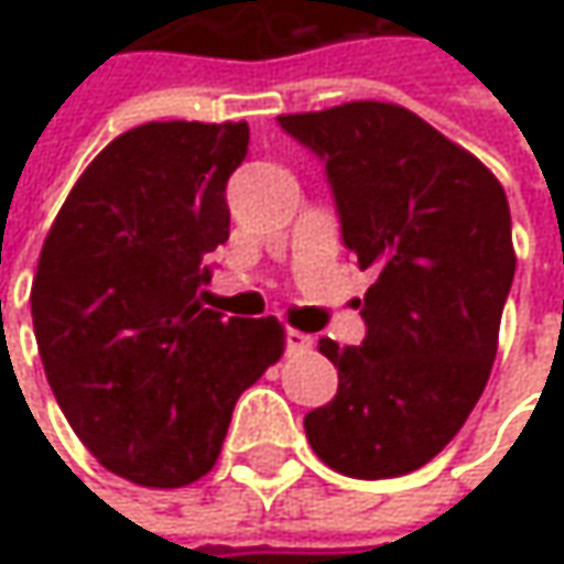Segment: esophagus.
Masks as SVG:
<instances>
[{"label":"esophagus","mask_w":564,"mask_h":564,"mask_svg":"<svg viewBox=\"0 0 564 564\" xmlns=\"http://www.w3.org/2000/svg\"><path fill=\"white\" fill-rule=\"evenodd\" d=\"M311 345H314V338L307 336V333H297V329H289L285 333V351H311Z\"/></svg>","instance_id":"obj_1"}]
</instances>
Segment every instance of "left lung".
<instances>
[{"instance_id":"8db88e82","label":"left lung","mask_w":564,"mask_h":564,"mask_svg":"<svg viewBox=\"0 0 564 564\" xmlns=\"http://www.w3.org/2000/svg\"><path fill=\"white\" fill-rule=\"evenodd\" d=\"M326 165L341 241L377 282L367 336L338 348L336 399L304 417L326 465L358 480L417 470L484 395L514 279L506 191L477 156L392 102L279 116Z\"/></svg>"}]
</instances>
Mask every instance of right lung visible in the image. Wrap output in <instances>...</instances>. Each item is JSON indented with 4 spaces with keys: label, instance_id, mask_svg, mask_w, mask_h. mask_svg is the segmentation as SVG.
Listing matches in <instances>:
<instances>
[{
    "label": "right lung",
    "instance_id": "obj_1",
    "mask_svg": "<svg viewBox=\"0 0 564 564\" xmlns=\"http://www.w3.org/2000/svg\"><path fill=\"white\" fill-rule=\"evenodd\" d=\"M248 121H147L72 187L40 250L33 336L77 440L138 487L216 465L238 395L282 358L275 316L204 307L206 253L228 241V175Z\"/></svg>",
    "mask_w": 564,
    "mask_h": 564
}]
</instances>
